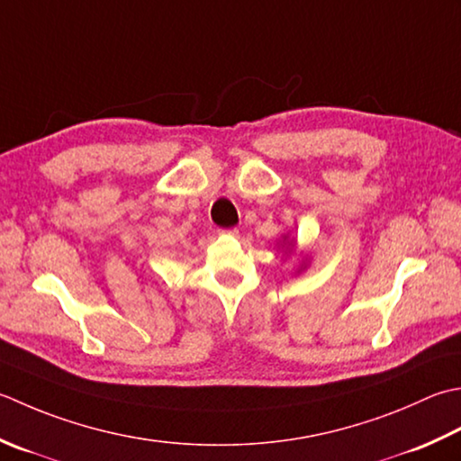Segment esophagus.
<instances>
[{
    "instance_id": "esophagus-1",
    "label": "esophagus",
    "mask_w": 461,
    "mask_h": 461,
    "mask_svg": "<svg viewBox=\"0 0 461 461\" xmlns=\"http://www.w3.org/2000/svg\"><path fill=\"white\" fill-rule=\"evenodd\" d=\"M223 233H228V236H238L240 230L238 228H230V230H225Z\"/></svg>"
}]
</instances>
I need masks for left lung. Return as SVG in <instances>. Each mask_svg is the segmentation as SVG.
I'll return each mask as SVG.
<instances>
[{
  "label": "left lung",
  "instance_id": "obj_1",
  "mask_svg": "<svg viewBox=\"0 0 461 461\" xmlns=\"http://www.w3.org/2000/svg\"><path fill=\"white\" fill-rule=\"evenodd\" d=\"M294 246H295V240L290 236V231L284 233L282 240L277 241V249H279V251H284V256H285V254H290V249H292ZM308 264H310V258H308V256H303V258H302V264H300V267H297V274H302L303 269L308 267Z\"/></svg>",
  "mask_w": 461,
  "mask_h": 461
}]
</instances>
